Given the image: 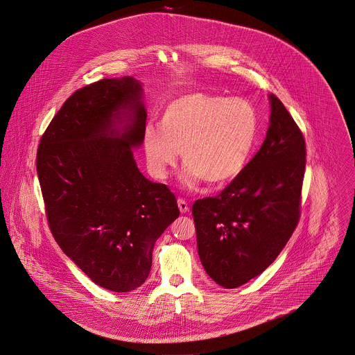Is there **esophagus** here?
Returning <instances> with one entry per match:
<instances>
[{"label": "esophagus", "instance_id": "obj_1", "mask_svg": "<svg viewBox=\"0 0 355 355\" xmlns=\"http://www.w3.org/2000/svg\"><path fill=\"white\" fill-rule=\"evenodd\" d=\"M177 203H178L180 213L187 214L189 211V206H188V203H187L184 199H178V200H177Z\"/></svg>", "mask_w": 355, "mask_h": 355}]
</instances>
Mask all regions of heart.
<instances>
[{
	"mask_svg": "<svg viewBox=\"0 0 355 355\" xmlns=\"http://www.w3.org/2000/svg\"><path fill=\"white\" fill-rule=\"evenodd\" d=\"M258 130L259 114L250 100L192 92L164 107L159 128L144 129L142 148L157 178L168 174L181 152L187 187L196 188L200 180L219 185L244 170Z\"/></svg>",
	"mask_w": 355,
	"mask_h": 355,
	"instance_id": "obj_1",
	"label": "heart"
}]
</instances>
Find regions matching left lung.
Returning <instances> with one entry per match:
<instances>
[{
	"mask_svg": "<svg viewBox=\"0 0 355 355\" xmlns=\"http://www.w3.org/2000/svg\"><path fill=\"white\" fill-rule=\"evenodd\" d=\"M269 103L261 149L216 198L192 206L199 258L223 288H237L266 270L299 220L306 144L283 103L275 94Z\"/></svg>",
	"mask_w": 355,
	"mask_h": 355,
	"instance_id": "obj_1",
	"label": "left lung"
}]
</instances>
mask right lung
Returning a JSON list of instances; mask_svg holds the SVG:
<instances>
[{
	"label": "right lung",
	"mask_w": 355,
	"mask_h": 355,
	"mask_svg": "<svg viewBox=\"0 0 355 355\" xmlns=\"http://www.w3.org/2000/svg\"><path fill=\"white\" fill-rule=\"evenodd\" d=\"M142 94L132 76L76 90L37 152L55 240L93 283L114 292L145 283L156 240L180 215L175 196L145 178L133 156L146 122Z\"/></svg>",
	"instance_id": "1"
}]
</instances>
